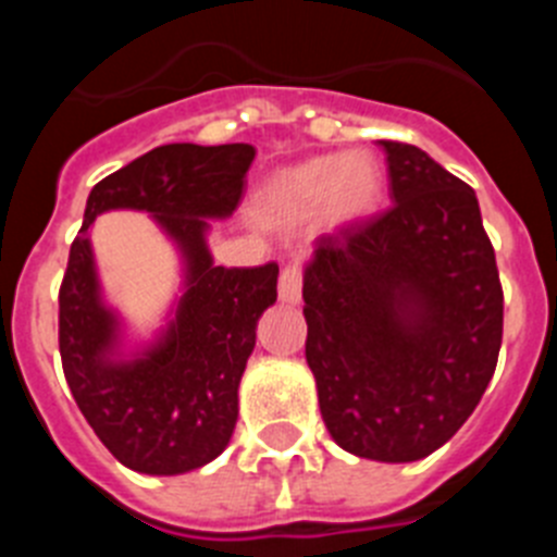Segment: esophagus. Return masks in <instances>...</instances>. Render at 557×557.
<instances>
[{"label":"esophagus","instance_id":"34e87169","mask_svg":"<svg viewBox=\"0 0 557 557\" xmlns=\"http://www.w3.org/2000/svg\"><path fill=\"white\" fill-rule=\"evenodd\" d=\"M301 284H304V268L301 262L284 264L282 275H278V298L284 304L301 301Z\"/></svg>","mask_w":557,"mask_h":557}]
</instances>
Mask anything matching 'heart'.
Returning a JSON list of instances; mask_svg holds the SVG:
<instances>
[{"label": "heart", "instance_id": "heart-1", "mask_svg": "<svg viewBox=\"0 0 557 557\" xmlns=\"http://www.w3.org/2000/svg\"><path fill=\"white\" fill-rule=\"evenodd\" d=\"M382 195V170L368 152L314 156L282 170L264 189V211L278 223H301L323 211L332 225L366 220Z\"/></svg>", "mask_w": 557, "mask_h": 557}]
</instances>
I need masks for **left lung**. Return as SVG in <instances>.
Masks as SVG:
<instances>
[{
	"label": "left lung",
	"instance_id": "8db88e82",
	"mask_svg": "<svg viewBox=\"0 0 557 557\" xmlns=\"http://www.w3.org/2000/svg\"><path fill=\"white\" fill-rule=\"evenodd\" d=\"M379 147L393 206L314 245L304 273L307 362L334 444L412 462L480 405L505 298L474 189L418 147Z\"/></svg>",
	"mask_w": 557,
	"mask_h": 557
}]
</instances>
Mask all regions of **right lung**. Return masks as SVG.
Segmentation results:
<instances>
[{
	"mask_svg": "<svg viewBox=\"0 0 557 557\" xmlns=\"http://www.w3.org/2000/svg\"><path fill=\"white\" fill-rule=\"evenodd\" d=\"M250 145H164L91 189L58 295V346L77 407L106 449L141 474H184L228 446L256 323L275 304L278 264L218 268L209 220L234 214ZM111 208L147 210L180 243L187 293L156 347L113 360L119 322L99 298L87 228Z\"/></svg>",
	"mask_w": 557,
	"mask_h": 557,
	"instance_id": "1",
	"label": "right lung"
}]
</instances>
